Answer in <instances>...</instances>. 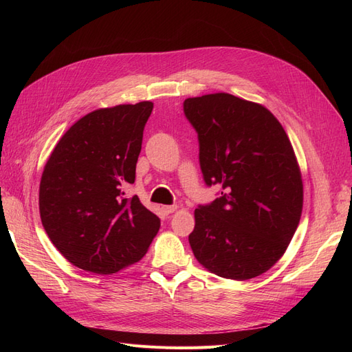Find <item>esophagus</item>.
Listing matches in <instances>:
<instances>
[{
  "label": "esophagus",
  "mask_w": 352,
  "mask_h": 352,
  "mask_svg": "<svg viewBox=\"0 0 352 352\" xmlns=\"http://www.w3.org/2000/svg\"><path fill=\"white\" fill-rule=\"evenodd\" d=\"M177 210V206H164L163 207V211L166 212V214H172V212H175Z\"/></svg>",
  "instance_id": "1"
}]
</instances>
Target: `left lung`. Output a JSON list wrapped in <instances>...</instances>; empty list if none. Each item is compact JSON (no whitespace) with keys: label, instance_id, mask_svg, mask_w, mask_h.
<instances>
[{"label":"left lung","instance_id":"left-lung-1","mask_svg":"<svg viewBox=\"0 0 352 352\" xmlns=\"http://www.w3.org/2000/svg\"><path fill=\"white\" fill-rule=\"evenodd\" d=\"M198 133L199 166L220 197L195 210L189 235L195 258L220 278L247 280L267 272L289 245L302 211V179L279 120L230 94L184 101Z\"/></svg>","mask_w":352,"mask_h":352}]
</instances>
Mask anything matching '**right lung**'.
Listing matches in <instances>:
<instances>
[{"mask_svg": "<svg viewBox=\"0 0 352 352\" xmlns=\"http://www.w3.org/2000/svg\"><path fill=\"white\" fill-rule=\"evenodd\" d=\"M154 104L116 105L83 116L63 135L39 185L42 226L76 267L116 273L140 261L160 219L124 190L135 182L144 127Z\"/></svg>", "mask_w": 352, "mask_h": 352, "instance_id": "obj_1", "label": "right lung"}]
</instances>
